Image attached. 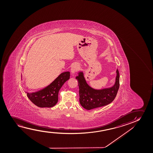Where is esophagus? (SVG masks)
<instances>
[{
    "mask_svg": "<svg viewBox=\"0 0 153 153\" xmlns=\"http://www.w3.org/2000/svg\"><path fill=\"white\" fill-rule=\"evenodd\" d=\"M79 68V64H74L71 67V73L72 74H75V73L77 72L78 70V68Z\"/></svg>",
    "mask_w": 153,
    "mask_h": 153,
    "instance_id": "1",
    "label": "esophagus"
}]
</instances>
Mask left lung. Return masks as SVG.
<instances>
[{
    "label": "left lung",
    "instance_id": "obj_1",
    "mask_svg": "<svg viewBox=\"0 0 153 153\" xmlns=\"http://www.w3.org/2000/svg\"><path fill=\"white\" fill-rule=\"evenodd\" d=\"M76 78L78 82L80 103L87 110L109 105L115 99L119 89L120 75L117 69L115 84L110 88L101 90L91 88L86 82L82 72H79Z\"/></svg>",
    "mask_w": 153,
    "mask_h": 153
}]
</instances>
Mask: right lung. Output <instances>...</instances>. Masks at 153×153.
<instances>
[{
  "mask_svg": "<svg viewBox=\"0 0 153 153\" xmlns=\"http://www.w3.org/2000/svg\"><path fill=\"white\" fill-rule=\"evenodd\" d=\"M70 73L66 71L61 74L51 84L42 90L33 93H27V95L31 102L41 108H51L58 101L59 90L63 84L69 79Z\"/></svg>",
  "mask_w": 153,
  "mask_h": 153,
  "instance_id": "add662e5",
  "label": "right lung"
}]
</instances>
